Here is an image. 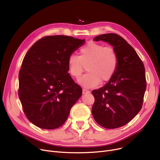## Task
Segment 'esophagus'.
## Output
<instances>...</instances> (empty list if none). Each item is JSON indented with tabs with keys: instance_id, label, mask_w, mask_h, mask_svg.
Instances as JSON below:
<instances>
[{
	"instance_id": "obj_1",
	"label": "esophagus",
	"mask_w": 160,
	"mask_h": 160,
	"mask_svg": "<svg viewBox=\"0 0 160 160\" xmlns=\"http://www.w3.org/2000/svg\"><path fill=\"white\" fill-rule=\"evenodd\" d=\"M82 93L83 94H89V93H90V91H89L88 89H83Z\"/></svg>"
}]
</instances>
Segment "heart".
Listing matches in <instances>:
<instances>
[{
	"instance_id": "1",
	"label": "heart",
	"mask_w": 160,
	"mask_h": 160,
	"mask_svg": "<svg viewBox=\"0 0 160 160\" xmlns=\"http://www.w3.org/2000/svg\"><path fill=\"white\" fill-rule=\"evenodd\" d=\"M80 56L74 54L68 58V69L71 77L78 79L84 71H88L79 80L81 85L86 88L94 87L99 83L110 81L117 69L119 58L112 47L95 41H89L80 50Z\"/></svg>"
}]
</instances>
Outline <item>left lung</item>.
I'll use <instances>...</instances> for the list:
<instances>
[{
  "instance_id": "obj_1",
  "label": "left lung",
  "mask_w": 160,
  "mask_h": 160,
  "mask_svg": "<svg viewBox=\"0 0 160 160\" xmlns=\"http://www.w3.org/2000/svg\"><path fill=\"white\" fill-rule=\"evenodd\" d=\"M93 41L113 47L119 63L113 77L102 88L92 91V114L102 127L113 129L129 122L141 110L147 88L145 67L136 50L121 36L105 33Z\"/></svg>"
}]
</instances>
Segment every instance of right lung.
<instances>
[{
  "label": "right lung",
  "mask_w": 160,
  "mask_h": 160,
  "mask_svg": "<svg viewBox=\"0 0 160 160\" xmlns=\"http://www.w3.org/2000/svg\"><path fill=\"white\" fill-rule=\"evenodd\" d=\"M84 41L67 36H45L25 55L18 94L25 115L36 127L48 130L61 127L81 97L82 89L68 72L67 61Z\"/></svg>",
  "instance_id": "right-lung-1"
}]
</instances>
